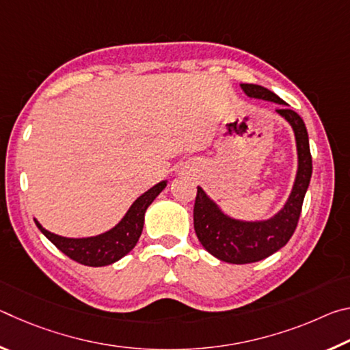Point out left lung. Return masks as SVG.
Instances as JSON below:
<instances>
[{
    "label": "left lung",
    "instance_id": "left-lung-1",
    "mask_svg": "<svg viewBox=\"0 0 350 350\" xmlns=\"http://www.w3.org/2000/svg\"><path fill=\"white\" fill-rule=\"evenodd\" d=\"M241 88L248 97L284 105L276 112L292 125L298 150V173L293 189L284 208L269 221L242 222L224 215L204 189L198 187L193 217L198 239L206 252L225 262L250 264L280 250L295 233L312 177V156L303 118L295 111L286 108L287 103L284 100L259 85L242 83Z\"/></svg>",
    "mask_w": 350,
    "mask_h": 350
}]
</instances>
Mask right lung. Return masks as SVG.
<instances>
[{
  "label": "right lung",
  "mask_w": 350,
  "mask_h": 350,
  "mask_svg": "<svg viewBox=\"0 0 350 350\" xmlns=\"http://www.w3.org/2000/svg\"><path fill=\"white\" fill-rule=\"evenodd\" d=\"M167 187V182L162 180L157 185L148 189L146 193L135 200L128 210L125 217L118 222L114 228L103 234L94 236V238H63V236L47 232L38 224L37 219H33L40 232L43 233L58 250L66 254L75 262L90 265V267H102L116 262L120 258L125 256L137 244V241L144 230L145 211L151 202L161 194L162 189Z\"/></svg>",
  "instance_id": "obj_1"
}]
</instances>
